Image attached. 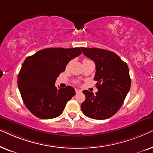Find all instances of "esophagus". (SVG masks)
<instances>
[{"label": "esophagus", "mask_w": 153, "mask_h": 153, "mask_svg": "<svg viewBox=\"0 0 153 153\" xmlns=\"http://www.w3.org/2000/svg\"><path fill=\"white\" fill-rule=\"evenodd\" d=\"M75 91H76V93H81V90L80 89H78V88H76L75 89Z\"/></svg>", "instance_id": "obj_1"}]
</instances>
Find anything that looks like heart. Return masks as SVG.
I'll list each match as a JSON object with an SVG mask.
<instances>
[{
  "label": "heart",
  "mask_w": 153,
  "mask_h": 153,
  "mask_svg": "<svg viewBox=\"0 0 153 153\" xmlns=\"http://www.w3.org/2000/svg\"><path fill=\"white\" fill-rule=\"evenodd\" d=\"M85 60H87V59H85Z\"/></svg>",
  "instance_id": "b5f03b06"
}]
</instances>
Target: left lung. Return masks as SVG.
<instances>
[{
	"mask_svg": "<svg viewBox=\"0 0 153 153\" xmlns=\"http://www.w3.org/2000/svg\"><path fill=\"white\" fill-rule=\"evenodd\" d=\"M83 53L95 62L94 80L98 91L94 95L83 91L85 101L81 104L83 114L96 120L109 118L120 109L130 89L131 79L126 62L114 52L97 48L81 47Z\"/></svg>",
	"mask_w": 153,
	"mask_h": 153,
	"instance_id": "obj_1",
	"label": "left lung"
}]
</instances>
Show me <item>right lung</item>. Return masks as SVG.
Instances as JSON below:
<instances>
[{
  "label": "right lung",
  "mask_w": 153,
  "mask_h": 153,
  "mask_svg": "<svg viewBox=\"0 0 153 153\" xmlns=\"http://www.w3.org/2000/svg\"><path fill=\"white\" fill-rule=\"evenodd\" d=\"M81 48H47L28 56L18 75V88L27 108L37 118L51 119L62 114L67 102L75 95L73 87L55 86L60 73Z\"/></svg>",
  "instance_id": "add662e5"
}]
</instances>
